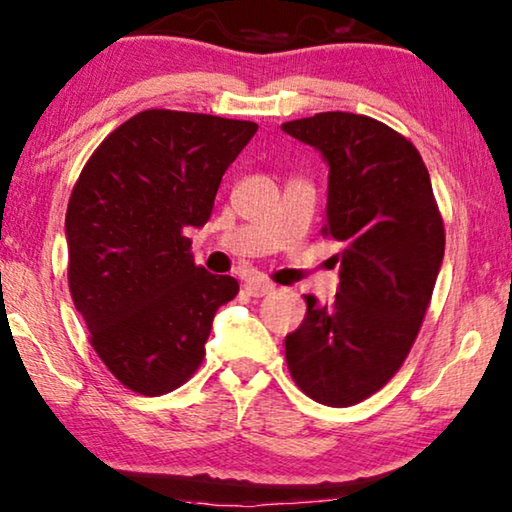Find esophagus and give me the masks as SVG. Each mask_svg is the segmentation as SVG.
<instances>
[{
	"mask_svg": "<svg viewBox=\"0 0 512 512\" xmlns=\"http://www.w3.org/2000/svg\"><path fill=\"white\" fill-rule=\"evenodd\" d=\"M243 290H246L250 297H266V294H271L276 287H273L269 280H262V278H250L246 280V285H243Z\"/></svg>",
	"mask_w": 512,
	"mask_h": 512,
	"instance_id": "1",
	"label": "esophagus"
}]
</instances>
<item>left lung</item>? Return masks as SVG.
<instances>
[{
    "instance_id": "1",
    "label": "left lung",
    "mask_w": 512,
    "mask_h": 512,
    "mask_svg": "<svg viewBox=\"0 0 512 512\" xmlns=\"http://www.w3.org/2000/svg\"><path fill=\"white\" fill-rule=\"evenodd\" d=\"M283 129L329 162L322 236L341 243L334 304L304 297L306 318L285 336L287 369L313 401L355 406L413 348L443 262V218L417 148L385 122L329 111Z\"/></svg>"
}]
</instances>
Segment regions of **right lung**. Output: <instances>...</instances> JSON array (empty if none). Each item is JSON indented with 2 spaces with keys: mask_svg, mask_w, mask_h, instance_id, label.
I'll use <instances>...</instances> for the list:
<instances>
[{
  "mask_svg": "<svg viewBox=\"0 0 512 512\" xmlns=\"http://www.w3.org/2000/svg\"><path fill=\"white\" fill-rule=\"evenodd\" d=\"M250 120L148 109L99 143L67 206V278L90 345L120 385L174 392L204 362L213 315L239 294L192 259Z\"/></svg>",
  "mask_w": 512,
  "mask_h": 512,
  "instance_id": "1",
  "label": "right lung"
}]
</instances>
